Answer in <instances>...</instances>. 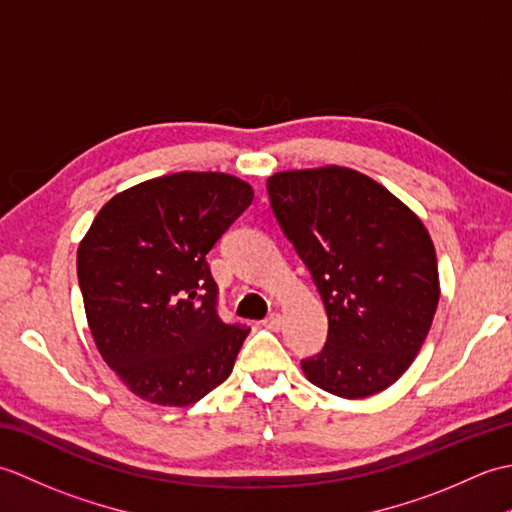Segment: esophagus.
Instances as JSON below:
<instances>
[{"mask_svg": "<svg viewBox=\"0 0 512 512\" xmlns=\"http://www.w3.org/2000/svg\"><path fill=\"white\" fill-rule=\"evenodd\" d=\"M262 323H264V328H268V330H279L281 328V314L279 312L268 314V317Z\"/></svg>", "mask_w": 512, "mask_h": 512, "instance_id": "obj_1", "label": "esophagus"}]
</instances>
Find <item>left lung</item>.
Returning <instances> with one entry per match:
<instances>
[{"instance_id":"left-lung-1","label":"left lung","mask_w":512,"mask_h":512,"mask_svg":"<svg viewBox=\"0 0 512 512\" xmlns=\"http://www.w3.org/2000/svg\"><path fill=\"white\" fill-rule=\"evenodd\" d=\"M266 187L328 314V339L301 361L303 374L350 400L394 385L427 339L440 299L436 248L420 217L347 167L281 171Z\"/></svg>"}]
</instances>
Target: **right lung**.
I'll list each match as a JSON object with an SVG mask.
<instances>
[{
  "label": "right lung",
  "mask_w": 512,
  "mask_h": 512,
  "mask_svg": "<svg viewBox=\"0 0 512 512\" xmlns=\"http://www.w3.org/2000/svg\"><path fill=\"white\" fill-rule=\"evenodd\" d=\"M250 202L228 173H169L114 195L81 239L90 332L138 398L187 407L231 376L250 328L220 319L206 255Z\"/></svg>",
  "instance_id": "add662e5"
}]
</instances>
